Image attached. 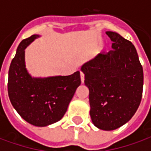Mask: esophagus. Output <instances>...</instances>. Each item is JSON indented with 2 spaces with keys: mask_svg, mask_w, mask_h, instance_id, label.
I'll list each match as a JSON object with an SVG mask.
<instances>
[{
  "mask_svg": "<svg viewBox=\"0 0 151 151\" xmlns=\"http://www.w3.org/2000/svg\"><path fill=\"white\" fill-rule=\"evenodd\" d=\"M80 75H81V81H82V83H83L84 82V78H85V74L83 73L82 72L80 73Z\"/></svg>",
  "mask_w": 151,
  "mask_h": 151,
  "instance_id": "esophagus-1",
  "label": "esophagus"
}]
</instances>
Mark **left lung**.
<instances>
[{"mask_svg": "<svg viewBox=\"0 0 151 151\" xmlns=\"http://www.w3.org/2000/svg\"><path fill=\"white\" fill-rule=\"evenodd\" d=\"M106 34L112 50L99 53L82 66L90 91V115L103 130H114L128 122L142 100L143 69L133 43L112 31Z\"/></svg>", "mask_w": 151, "mask_h": 151, "instance_id": "1", "label": "left lung"}]
</instances>
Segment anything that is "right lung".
<instances>
[{"label":"right lung","mask_w":151,"mask_h":151,"mask_svg":"<svg viewBox=\"0 0 151 151\" xmlns=\"http://www.w3.org/2000/svg\"><path fill=\"white\" fill-rule=\"evenodd\" d=\"M37 37L31 35L18 45L9 69L8 94L13 107L26 121L43 127L62 118L81 78L79 71L69 76L31 78L25 66L24 50Z\"/></svg>","instance_id":"1"}]
</instances>
